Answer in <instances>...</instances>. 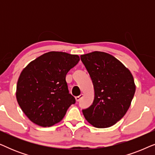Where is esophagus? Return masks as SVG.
Returning a JSON list of instances; mask_svg holds the SVG:
<instances>
[{
  "label": "esophagus",
  "mask_w": 155,
  "mask_h": 155,
  "mask_svg": "<svg viewBox=\"0 0 155 155\" xmlns=\"http://www.w3.org/2000/svg\"><path fill=\"white\" fill-rule=\"evenodd\" d=\"M83 96H84V94H81L80 95V96H77V97H75V99H76V101H79L80 99H81L82 97H83Z\"/></svg>",
  "instance_id": "esophagus-1"
}]
</instances>
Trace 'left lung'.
<instances>
[{
  "label": "left lung",
  "instance_id": "obj_1",
  "mask_svg": "<svg viewBox=\"0 0 155 155\" xmlns=\"http://www.w3.org/2000/svg\"><path fill=\"white\" fill-rule=\"evenodd\" d=\"M90 74L94 90V99L82 110L85 119L94 127L109 128L126 114L135 92L132 73L117 58L101 51L80 56Z\"/></svg>",
  "mask_w": 155,
  "mask_h": 155
}]
</instances>
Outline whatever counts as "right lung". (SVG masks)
<instances>
[{"label":"right lung","mask_w":155,"mask_h":155,"mask_svg":"<svg viewBox=\"0 0 155 155\" xmlns=\"http://www.w3.org/2000/svg\"><path fill=\"white\" fill-rule=\"evenodd\" d=\"M78 55L50 51L31 61L21 72L16 89L19 106L34 124L49 127L60 122L75 99L65 77L79 62Z\"/></svg>","instance_id":"add662e5"}]
</instances>
